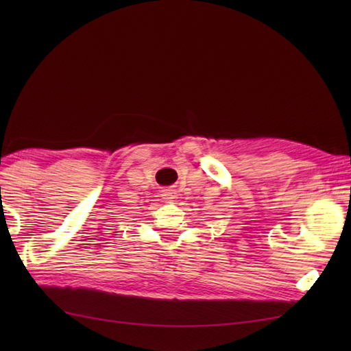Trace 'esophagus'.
I'll list each match as a JSON object with an SVG mask.
<instances>
[{"instance_id": "1", "label": "esophagus", "mask_w": 351, "mask_h": 351, "mask_svg": "<svg viewBox=\"0 0 351 351\" xmlns=\"http://www.w3.org/2000/svg\"><path fill=\"white\" fill-rule=\"evenodd\" d=\"M161 196L166 200H171V199H173V193H171V190H162Z\"/></svg>"}]
</instances>
